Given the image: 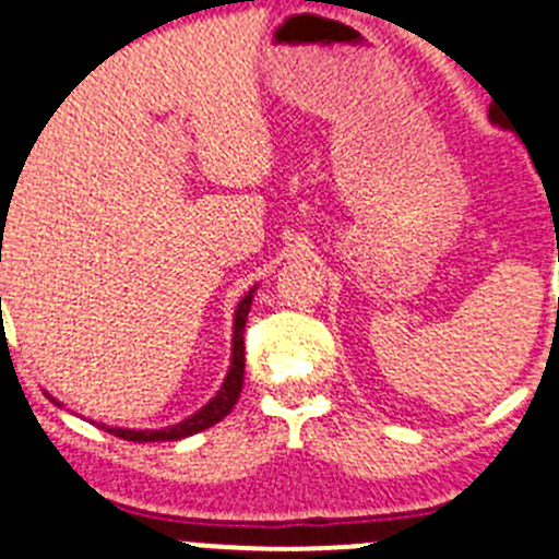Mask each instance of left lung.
Returning a JSON list of instances; mask_svg holds the SVG:
<instances>
[{
    "instance_id": "obj_1",
    "label": "left lung",
    "mask_w": 559,
    "mask_h": 559,
    "mask_svg": "<svg viewBox=\"0 0 559 559\" xmlns=\"http://www.w3.org/2000/svg\"><path fill=\"white\" fill-rule=\"evenodd\" d=\"M490 119H492V122H496V124H501V128H507V122H504V117H501V114H499V110H496V108H492V105H490Z\"/></svg>"
}]
</instances>
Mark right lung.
Returning <instances> with one entry per match:
<instances>
[{
  "label": "right lung",
  "instance_id": "1",
  "mask_svg": "<svg viewBox=\"0 0 559 559\" xmlns=\"http://www.w3.org/2000/svg\"><path fill=\"white\" fill-rule=\"evenodd\" d=\"M250 300H253V292H248L239 306H236V317H234V356H230V370L225 376L223 386L209 404L203 406L200 412H194L192 417H186L183 424L178 426H167V429L160 431H133V429H108L110 435L122 437V440H133V442H160V440H180V437L198 435V431L209 429V426L219 424L234 404L239 401V392H242L245 384V323H248V311H250Z\"/></svg>",
  "mask_w": 559,
  "mask_h": 559
}]
</instances>
